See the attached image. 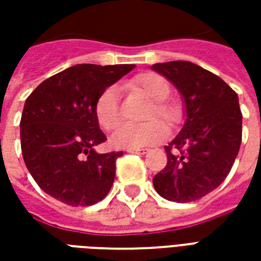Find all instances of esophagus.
Masks as SVG:
<instances>
[{
  "mask_svg": "<svg viewBox=\"0 0 261 261\" xmlns=\"http://www.w3.org/2000/svg\"><path fill=\"white\" fill-rule=\"evenodd\" d=\"M127 152L140 153V155H144V153L148 152V149H147V148H141V149H127Z\"/></svg>",
  "mask_w": 261,
  "mask_h": 261,
  "instance_id": "34e87169",
  "label": "esophagus"
}]
</instances>
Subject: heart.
<instances>
[{"instance_id":"heart-1","label":"heart","mask_w":261,"mask_h":261,"mask_svg":"<svg viewBox=\"0 0 261 261\" xmlns=\"http://www.w3.org/2000/svg\"><path fill=\"white\" fill-rule=\"evenodd\" d=\"M134 86L145 93L152 102L148 120L159 119L166 124H173L180 117V109L175 102L168 100L170 86L164 76L155 72H145L134 80ZM95 116L97 123L105 130H113L120 123L119 91L116 86H108L95 102ZM168 130L156 120L145 124H123L110 137L112 147L117 149H138L162 142Z\"/></svg>"}]
</instances>
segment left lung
<instances>
[{
  "label": "left lung",
  "instance_id": "obj_1",
  "mask_svg": "<svg viewBox=\"0 0 261 261\" xmlns=\"http://www.w3.org/2000/svg\"><path fill=\"white\" fill-rule=\"evenodd\" d=\"M158 72L183 97L185 124L165 147L168 164L152 179L161 197L189 202L225 180L242 141V113L236 92L218 75L190 61L158 63Z\"/></svg>",
  "mask_w": 261,
  "mask_h": 261
}]
</instances>
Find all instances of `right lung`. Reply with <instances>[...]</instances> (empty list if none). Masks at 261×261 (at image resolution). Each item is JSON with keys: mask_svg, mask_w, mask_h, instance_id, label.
Returning a JSON list of instances; mask_svg holds the SVG:
<instances>
[{"mask_svg": "<svg viewBox=\"0 0 261 261\" xmlns=\"http://www.w3.org/2000/svg\"><path fill=\"white\" fill-rule=\"evenodd\" d=\"M136 65L78 64L43 81L26 99L20 119V147L28 170L56 200L78 207L103 200L113 185L116 159L99 153L106 141L95 102L108 86Z\"/></svg>", "mask_w": 261, "mask_h": 261, "instance_id": "right-lung-1", "label": "right lung"}]
</instances>
